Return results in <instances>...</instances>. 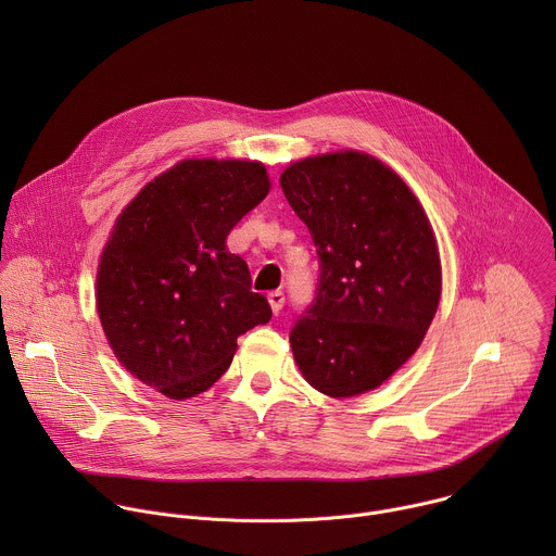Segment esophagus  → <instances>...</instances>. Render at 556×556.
<instances>
[{"label": "esophagus", "mask_w": 556, "mask_h": 556, "mask_svg": "<svg viewBox=\"0 0 556 556\" xmlns=\"http://www.w3.org/2000/svg\"><path fill=\"white\" fill-rule=\"evenodd\" d=\"M283 301H286V296H283V292H281V290H273V292H268V303H270V307H273V312H275V314H279V312H281Z\"/></svg>", "instance_id": "obj_1"}]
</instances>
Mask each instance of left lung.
I'll return each mask as SVG.
<instances>
[{
    "label": "left lung",
    "instance_id": "1",
    "mask_svg": "<svg viewBox=\"0 0 556 556\" xmlns=\"http://www.w3.org/2000/svg\"><path fill=\"white\" fill-rule=\"evenodd\" d=\"M279 185L321 262L316 301L290 334L296 367L330 399L367 393L416 354L435 316L433 226L407 182L365 151L301 157Z\"/></svg>",
    "mask_w": 556,
    "mask_h": 556
}]
</instances>
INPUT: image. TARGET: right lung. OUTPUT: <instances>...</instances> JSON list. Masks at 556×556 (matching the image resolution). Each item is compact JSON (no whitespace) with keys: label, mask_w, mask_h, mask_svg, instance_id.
<instances>
[{"label":"right lung","mask_w":556,"mask_h":556,"mask_svg":"<svg viewBox=\"0 0 556 556\" xmlns=\"http://www.w3.org/2000/svg\"><path fill=\"white\" fill-rule=\"evenodd\" d=\"M270 191L260 161L185 157L121 211L97 270V312L118 363L172 401L206 391L237 337L270 321L232 226Z\"/></svg>","instance_id":"add662e5"}]
</instances>
